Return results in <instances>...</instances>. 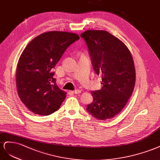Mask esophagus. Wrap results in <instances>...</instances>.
Returning <instances> with one entry per match:
<instances>
[{"instance_id": "obj_1", "label": "esophagus", "mask_w": 160, "mask_h": 160, "mask_svg": "<svg viewBox=\"0 0 160 160\" xmlns=\"http://www.w3.org/2000/svg\"><path fill=\"white\" fill-rule=\"evenodd\" d=\"M72 93L73 94H80L81 93V90H76L74 91H72Z\"/></svg>"}]
</instances>
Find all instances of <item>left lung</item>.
I'll return each mask as SVG.
<instances>
[{
  "label": "left lung",
  "mask_w": 160,
  "mask_h": 160,
  "mask_svg": "<svg viewBox=\"0 0 160 160\" xmlns=\"http://www.w3.org/2000/svg\"><path fill=\"white\" fill-rule=\"evenodd\" d=\"M80 37L87 45L96 74L102 76V89L91 92L93 102L86 110L98 120L109 119L122 111L133 93V58L126 45L106 31L88 30Z\"/></svg>",
  "instance_id": "8db88e82"
}]
</instances>
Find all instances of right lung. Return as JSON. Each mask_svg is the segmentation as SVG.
<instances>
[{
  "label": "right lung",
  "mask_w": 160,
  "mask_h": 160,
  "mask_svg": "<svg viewBox=\"0 0 160 160\" xmlns=\"http://www.w3.org/2000/svg\"><path fill=\"white\" fill-rule=\"evenodd\" d=\"M79 39L69 32H46L23 50L17 63L16 83L20 99L31 112L47 116L60 108L66 93L56 85L52 70L66 49Z\"/></svg>",
  "instance_id": "add662e5"
}]
</instances>
